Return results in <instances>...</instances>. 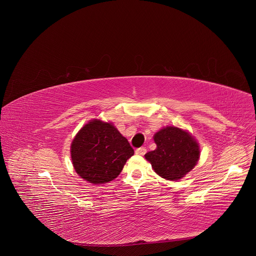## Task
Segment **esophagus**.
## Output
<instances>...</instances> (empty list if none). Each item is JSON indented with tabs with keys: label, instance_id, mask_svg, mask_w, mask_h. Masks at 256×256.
I'll list each match as a JSON object with an SVG mask.
<instances>
[{
	"label": "esophagus",
	"instance_id": "1",
	"mask_svg": "<svg viewBox=\"0 0 256 256\" xmlns=\"http://www.w3.org/2000/svg\"><path fill=\"white\" fill-rule=\"evenodd\" d=\"M146 153H147V149H146L144 147H140L136 150V154L140 155V156H144Z\"/></svg>",
	"mask_w": 256,
	"mask_h": 256
}]
</instances>
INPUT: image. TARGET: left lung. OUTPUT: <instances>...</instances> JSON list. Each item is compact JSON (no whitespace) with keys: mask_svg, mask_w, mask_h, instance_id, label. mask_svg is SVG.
<instances>
[{"mask_svg":"<svg viewBox=\"0 0 256 256\" xmlns=\"http://www.w3.org/2000/svg\"><path fill=\"white\" fill-rule=\"evenodd\" d=\"M153 138L157 148L148 152L144 158L162 178L180 180L198 164L200 144L188 130L168 126L158 130Z\"/></svg>","mask_w":256,"mask_h":256,"instance_id":"8db88e82","label":"left lung"}]
</instances>
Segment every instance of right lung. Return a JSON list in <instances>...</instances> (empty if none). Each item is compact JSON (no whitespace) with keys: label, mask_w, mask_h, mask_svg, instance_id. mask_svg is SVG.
<instances>
[{"label":"right lung","mask_w":256,"mask_h":256,"mask_svg":"<svg viewBox=\"0 0 256 256\" xmlns=\"http://www.w3.org/2000/svg\"><path fill=\"white\" fill-rule=\"evenodd\" d=\"M134 153L128 140L112 122L98 118L86 124L70 144L75 171L95 186L116 179Z\"/></svg>","instance_id":"right-lung-1"}]
</instances>
